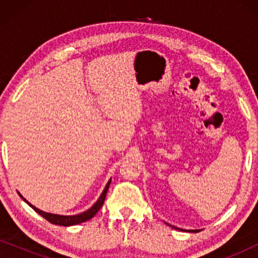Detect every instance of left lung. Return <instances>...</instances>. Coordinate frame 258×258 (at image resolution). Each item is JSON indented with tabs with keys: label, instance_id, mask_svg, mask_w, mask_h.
Here are the masks:
<instances>
[{
	"label": "left lung",
	"instance_id": "8db88e82",
	"mask_svg": "<svg viewBox=\"0 0 258 258\" xmlns=\"http://www.w3.org/2000/svg\"><path fill=\"white\" fill-rule=\"evenodd\" d=\"M169 225H170V224H169ZM170 227L171 228H175V229H178V228H176V227H172V225H170ZM186 231H188V230H186ZM190 232H197V231H199V230H189Z\"/></svg>",
	"mask_w": 258,
	"mask_h": 258
}]
</instances>
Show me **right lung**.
<instances>
[{
	"label": "right lung",
	"mask_w": 258,
	"mask_h": 258,
	"mask_svg": "<svg viewBox=\"0 0 258 258\" xmlns=\"http://www.w3.org/2000/svg\"><path fill=\"white\" fill-rule=\"evenodd\" d=\"M110 182H111V179L107 183V185H105L103 192L101 194L100 199L97 200V202L95 203L94 206L90 208V209H88L87 211H84V213H81L79 215H73V216H64V215H56V214L45 213V211H42L40 209H37L36 207H34L33 204H30L26 199H24L22 195H21V194H20V196L22 197V200L24 201V202H26L27 204H29V206L33 208V209L36 211L37 214H40L41 216L44 217L48 222H50V223H52V224L63 225V227H70V225L80 224V223H83V222H86V221H89L90 218H93L95 215L97 214V211L101 209L102 206H103L105 196H107V192H108V189H109V185H110Z\"/></svg>",
	"instance_id": "1"
}]
</instances>
